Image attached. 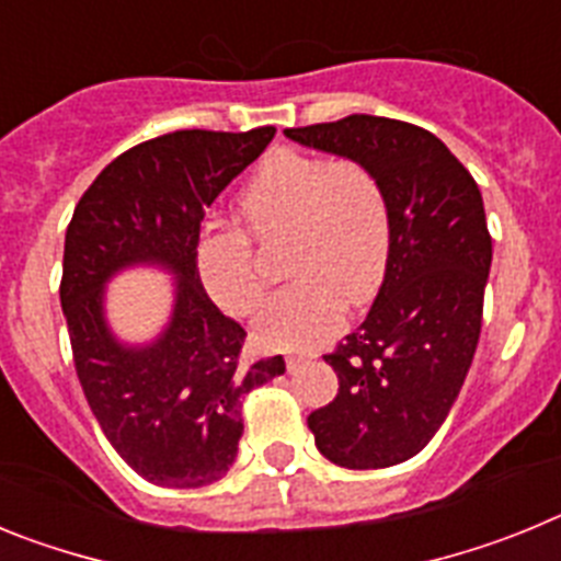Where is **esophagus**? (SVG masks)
<instances>
[{
	"label": "esophagus",
	"mask_w": 561,
	"mask_h": 561,
	"mask_svg": "<svg viewBox=\"0 0 561 561\" xmlns=\"http://www.w3.org/2000/svg\"><path fill=\"white\" fill-rule=\"evenodd\" d=\"M309 359H311V354H289V356H286V368H289L291 374H295V370L304 368V365Z\"/></svg>",
	"instance_id": "1"
}]
</instances>
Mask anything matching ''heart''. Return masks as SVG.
<instances>
[{"instance_id": "1", "label": "heart", "mask_w": 561, "mask_h": 561, "mask_svg": "<svg viewBox=\"0 0 561 561\" xmlns=\"http://www.w3.org/2000/svg\"><path fill=\"white\" fill-rule=\"evenodd\" d=\"M238 226L199 238L196 266L207 295L232 317L264 300V275L250 234L261 244L291 238V280L255 320V336L272 348H309L334 334L342 297L362 304L379 289L390 257V207L376 173L354 160L277 151L238 196Z\"/></svg>"}]
</instances>
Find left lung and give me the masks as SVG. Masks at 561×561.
<instances>
[{"instance_id": "obj_1", "label": "left lung", "mask_w": 561, "mask_h": 561, "mask_svg": "<svg viewBox=\"0 0 561 561\" xmlns=\"http://www.w3.org/2000/svg\"><path fill=\"white\" fill-rule=\"evenodd\" d=\"M286 137L370 168L390 207L385 280L359 329L325 354L340 390L309 430L345 469L404 463L438 433L478 348L492 270L483 196L458 157L413 123L351 114Z\"/></svg>"}]
</instances>
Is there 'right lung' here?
Masks as SVG:
<instances>
[{"label": "right lung", "mask_w": 561, "mask_h": 561, "mask_svg": "<svg viewBox=\"0 0 561 561\" xmlns=\"http://www.w3.org/2000/svg\"><path fill=\"white\" fill-rule=\"evenodd\" d=\"M275 128H185L128 148L78 202L64 241L61 309L83 396L117 455L148 483L199 489L238 453L241 399L286 370L284 356L241 362L247 331L207 297L196 266L205 210L255 162ZM128 265L172 272L174 309L148 346L105 323V284Z\"/></svg>", "instance_id": "add662e5"}]
</instances>
